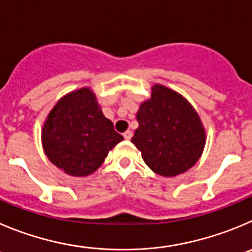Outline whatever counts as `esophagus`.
<instances>
[{
  "label": "esophagus",
  "instance_id": "obj_1",
  "mask_svg": "<svg viewBox=\"0 0 252 252\" xmlns=\"http://www.w3.org/2000/svg\"><path fill=\"white\" fill-rule=\"evenodd\" d=\"M123 137L126 140H130L131 137H133V133H131L130 130H126L123 133Z\"/></svg>",
  "mask_w": 252,
  "mask_h": 252
}]
</instances>
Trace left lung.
Masks as SVG:
<instances>
[{"mask_svg":"<svg viewBox=\"0 0 252 252\" xmlns=\"http://www.w3.org/2000/svg\"><path fill=\"white\" fill-rule=\"evenodd\" d=\"M139 126L133 143L154 173L175 176L195 165L206 137L199 114L182 94L161 84L152 87V97L140 104Z\"/></svg>","mask_w":252,"mask_h":252,"instance_id":"left-lung-1","label":"left lung"}]
</instances>
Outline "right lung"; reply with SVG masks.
Wrapping results in <instances>:
<instances>
[{"instance_id":"add662e5","label":"right lung","mask_w":252,"mask_h":252,"mask_svg":"<svg viewBox=\"0 0 252 252\" xmlns=\"http://www.w3.org/2000/svg\"><path fill=\"white\" fill-rule=\"evenodd\" d=\"M122 140L91 88L77 89L61 98L42 128L47 158L72 176L94 173Z\"/></svg>"}]
</instances>
